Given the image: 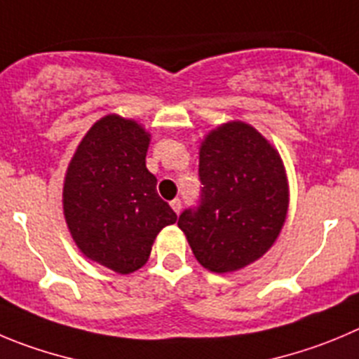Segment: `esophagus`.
Masks as SVG:
<instances>
[{"label": "esophagus", "instance_id": "34e87169", "mask_svg": "<svg viewBox=\"0 0 359 359\" xmlns=\"http://www.w3.org/2000/svg\"><path fill=\"white\" fill-rule=\"evenodd\" d=\"M170 205H172V209L175 210L177 214L180 212V210H182V202H180L179 198H175V200H172V202H170Z\"/></svg>", "mask_w": 359, "mask_h": 359}]
</instances>
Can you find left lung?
I'll return each mask as SVG.
<instances>
[{"label":"left lung","mask_w":359,"mask_h":359,"mask_svg":"<svg viewBox=\"0 0 359 359\" xmlns=\"http://www.w3.org/2000/svg\"><path fill=\"white\" fill-rule=\"evenodd\" d=\"M198 177V203L179 216L196 260L214 273L255 262L276 241L289 207L278 152L248 123H225L203 142Z\"/></svg>","instance_id":"left-lung-1"}]
</instances>
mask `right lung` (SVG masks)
Segmentation results:
<instances>
[{
    "instance_id": "right-lung-1",
    "label": "right lung",
    "mask_w": 359,
    "mask_h": 359,
    "mask_svg": "<svg viewBox=\"0 0 359 359\" xmlns=\"http://www.w3.org/2000/svg\"><path fill=\"white\" fill-rule=\"evenodd\" d=\"M147 149L149 134L138 123L104 116L79 143L63 186L65 219L78 248L120 274L140 269L157 233L177 221L157 195Z\"/></svg>"
}]
</instances>
